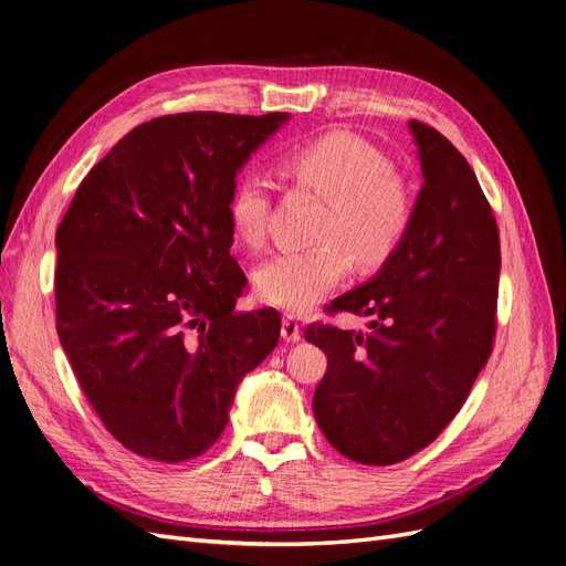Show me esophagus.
Masks as SVG:
<instances>
[{
    "label": "esophagus",
    "instance_id": "34e87169",
    "mask_svg": "<svg viewBox=\"0 0 566 566\" xmlns=\"http://www.w3.org/2000/svg\"><path fill=\"white\" fill-rule=\"evenodd\" d=\"M281 335L285 342H300L302 339V323L297 316L287 314L283 316V328H281Z\"/></svg>",
    "mask_w": 566,
    "mask_h": 566
}]
</instances>
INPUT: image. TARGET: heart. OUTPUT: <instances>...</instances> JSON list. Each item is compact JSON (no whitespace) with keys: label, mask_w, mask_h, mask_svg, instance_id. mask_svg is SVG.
Returning <instances> with one entry per match:
<instances>
[{"label":"heart","mask_w":566,"mask_h":566,"mask_svg":"<svg viewBox=\"0 0 566 566\" xmlns=\"http://www.w3.org/2000/svg\"><path fill=\"white\" fill-rule=\"evenodd\" d=\"M279 169L325 200L314 233L321 245L271 256L256 271V290L287 312H310L349 276L352 260L361 271L391 260L413 221V193L378 146L345 129L285 150ZM227 212L233 231L260 248L269 233V181L243 175L231 188Z\"/></svg>","instance_id":"1"}]
</instances>
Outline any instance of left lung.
I'll return each mask as SVG.
<instances>
[{"label": "left lung", "instance_id": "8db88e82", "mask_svg": "<svg viewBox=\"0 0 566 566\" xmlns=\"http://www.w3.org/2000/svg\"><path fill=\"white\" fill-rule=\"evenodd\" d=\"M410 132L424 184L403 243L378 276L328 306L370 316V328H304L328 356L316 422L361 465H394L430 447L465 403L495 337L501 238L491 205L447 136L420 119Z\"/></svg>", "mask_w": 566, "mask_h": 566}]
</instances>
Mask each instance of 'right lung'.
<instances>
[{"instance_id": "add662e5", "label": "right lung", "mask_w": 566, "mask_h": 566, "mask_svg": "<svg viewBox=\"0 0 566 566\" xmlns=\"http://www.w3.org/2000/svg\"><path fill=\"white\" fill-rule=\"evenodd\" d=\"M287 113H177L134 127L77 186L56 231V331L84 397L136 455L184 462L224 432L276 310L235 312L238 169Z\"/></svg>"}]
</instances>
